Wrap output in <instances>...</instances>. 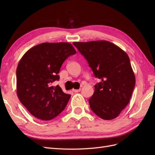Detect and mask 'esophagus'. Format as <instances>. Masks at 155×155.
Listing matches in <instances>:
<instances>
[{
    "label": "esophagus",
    "mask_w": 155,
    "mask_h": 155,
    "mask_svg": "<svg viewBox=\"0 0 155 155\" xmlns=\"http://www.w3.org/2000/svg\"><path fill=\"white\" fill-rule=\"evenodd\" d=\"M80 91H81V88H79V89H73V90H72V91L74 92H79Z\"/></svg>",
    "instance_id": "34e87169"
}]
</instances>
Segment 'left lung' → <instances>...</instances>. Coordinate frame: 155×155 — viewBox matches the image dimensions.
<instances>
[{
	"label": "left lung",
	"mask_w": 155,
	"mask_h": 155,
	"mask_svg": "<svg viewBox=\"0 0 155 155\" xmlns=\"http://www.w3.org/2000/svg\"><path fill=\"white\" fill-rule=\"evenodd\" d=\"M73 45L87 59L95 77L101 79L94 85V93L88 100L91 110L104 120L116 118L128 105L135 86L128 55L107 41Z\"/></svg>",
	"instance_id": "left-lung-1"
}]
</instances>
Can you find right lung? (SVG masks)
<instances>
[{
    "mask_svg": "<svg viewBox=\"0 0 155 155\" xmlns=\"http://www.w3.org/2000/svg\"><path fill=\"white\" fill-rule=\"evenodd\" d=\"M76 54L68 43H44L28 50L18 64L17 94L20 101L35 118L48 121L55 118L66 107L70 98L59 85L63 62Z\"/></svg>",
    "mask_w": 155,
    "mask_h": 155,
    "instance_id": "right-lung-1",
    "label": "right lung"
}]
</instances>
